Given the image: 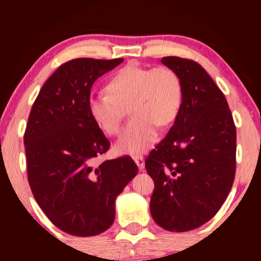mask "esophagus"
<instances>
[{"label":"esophagus","instance_id":"esophagus-1","mask_svg":"<svg viewBox=\"0 0 261 261\" xmlns=\"http://www.w3.org/2000/svg\"><path fill=\"white\" fill-rule=\"evenodd\" d=\"M134 161L137 164V167H139V169L143 170V168H145V158L142 155H135Z\"/></svg>","mask_w":261,"mask_h":261}]
</instances>
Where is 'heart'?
<instances>
[{
  "instance_id": "1",
  "label": "heart",
  "mask_w": 261,
  "mask_h": 261,
  "mask_svg": "<svg viewBox=\"0 0 261 261\" xmlns=\"http://www.w3.org/2000/svg\"><path fill=\"white\" fill-rule=\"evenodd\" d=\"M106 91L89 97L88 113L103 133L113 136L120 131L128 108L133 119L115 146L124 154L147 151L157 141V126L174 122L184 98L180 77L167 66H125L110 77Z\"/></svg>"
}]
</instances>
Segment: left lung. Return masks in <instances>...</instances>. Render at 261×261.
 <instances>
[{"label": "left lung", "mask_w": 261, "mask_h": 261, "mask_svg": "<svg viewBox=\"0 0 261 261\" xmlns=\"http://www.w3.org/2000/svg\"><path fill=\"white\" fill-rule=\"evenodd\" d=\"M184 98L167 136L152 149L146 170L154 181L151 215L170 232L202 226L226 201L236 174L237 133L223 93L197 62L167 56Z\"/></svg>", "instance_id": "8db88e82"}]
</instances>
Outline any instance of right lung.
Here are the masks:
<instances>
[{
    "mask_svg": "<svg viewBox=\"0 0 261 261\" xmlns=\"http://www.w3.org/2000/svg\"><path fill=\"white\" fill-rule=\"evenodd\" d=\"M124 59H74L44 83L24 135L28 181L51 222L76 237L100 234L115 218V199L139 172L133 158L97 164L110 142L88 113L98 77Z\"/></svg>",
    "mask_w": 261,
    "mask_h": 261,
    "instance_id": "right-lung-1",
    "label": "right lung"
}]
</instances>
